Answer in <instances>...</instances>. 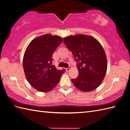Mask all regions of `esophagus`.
Segmentation results:
<instances>
[{
	"mask_svg": "<svg viewBox=\"0 0 130 130\" xmlns=\"http://www.w3.org/2000/svg\"><path fill=\"white\" fill-rule=\"evenodd\" d=\"M71 69V66H69V67L66 69V70H67V71H70Z\"/></svg>",
	"mask_w": 130,
	"mask_h": 130,
	"instance_id": "34e87169",
	"label": "esophagus"
}]
</instances>
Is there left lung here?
Here are the masks:
<instances>
[{"instance_id":"8db88e82","label":"left lung","mask_w":130,"mask_h":130,"mask_svg":"<svg viewBox=\"0 0 130 130\" xmlns=\"http://www.w3.org/2000/svg\"><path fill=\"white\" fill-rule=\"evenodd\" d=\"M77 62L79 75L72 82L83 92L97 88L106 74V55L101 43L90 36H69L63 39Z\"/></svg>"}]
</instances>
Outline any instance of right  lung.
Returning a JSON list of instances; mask_svg holds the SVG:
<instances>
[{
  "label": "right lung",
  "mask_w": 130,
  "mask_h": 130,
  "mask_svg": "<svg viewBox=\"0 0 130 130\" xmlns=\"http://www.w3.org/2000/svg\"><path fill=\"white\" fill-rule=\"evenodd\" d=\"M62 41L58 36L44 35L32 40L24 52L23 65L26 79L40 92H48L54 89L65 71L56 69L52 65V55Z\"/></svg>",
  "instance_id": "right-lung-1"
}]
</instances>
